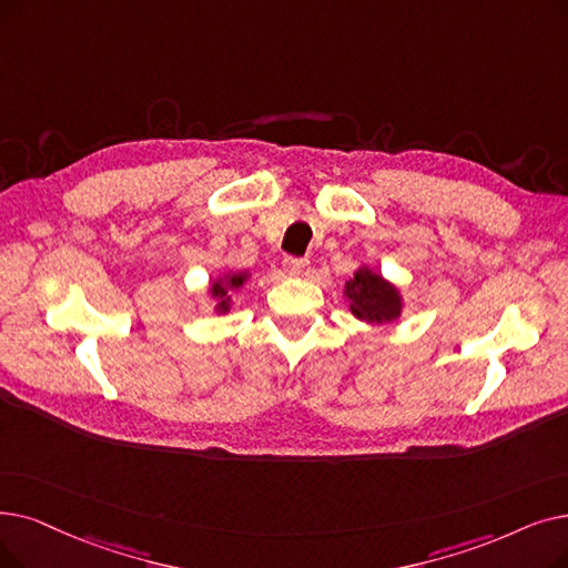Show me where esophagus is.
Wrapping results in <instances>:
<instances>
[{
  "label": "esophagus",
  "mask_w": 568,
  "mask_h": 568,
  "mask_svg": "<svg viewBox=\"0 0 568 568\" xmlns=\"http://www.w3.org/2000/svg\"><path fill=\"white\" fill-rule=\"evenodd\" d=\"M283 264H285V271L290 276H306L311 268V262L304 257H285Z\"/></svg>",
  "instance_id": "esophagus-1"
}]
</instances>
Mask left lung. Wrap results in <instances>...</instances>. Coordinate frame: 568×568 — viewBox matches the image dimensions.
<instances>
[{"label": "left lung", "instance_id": "obj_1", "mask_svg": "<svg viewBox=\"0 0 568 568\" xmlns=\"http://www.w3.org/2000/svg\"><path fill=\"white\" fill-rule=\"evenodd\" d=\"M345 297L351 302L353 315L372 325L394 323L404 308L399 290L368 266L357 268L355 278L345 283Z\"/></svg>", "mask_w": 568, "mask_h": 568}]
</instances>
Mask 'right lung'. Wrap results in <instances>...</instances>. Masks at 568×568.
<instances>
[{"mask_svg":"<svg viewBox=\"0 0 568 568\" xmlns=\"http://www.w3.org/2000/svg\"><path fill=\"white\" fill-rule=\"evenodd\" d=\"M248 281V274L245 271H232V274H225L223 278L213 281L211 285V297L215 300V313H227L230 311V292L243 287V283Z\"/></svg>","mask_w":568,"mask_h":568,"instance_id":"1","label":"right lung"}]
</instances>
